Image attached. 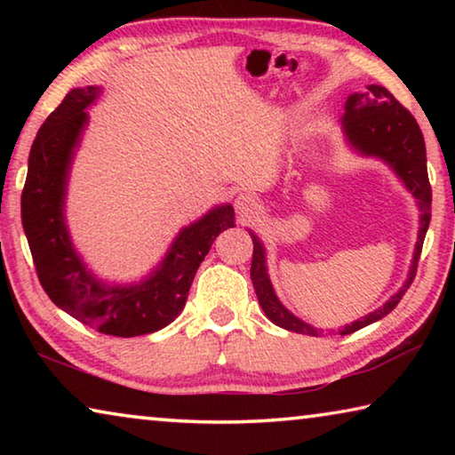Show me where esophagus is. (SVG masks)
Masks as SVG:
<instances>
[{"instance_id": "obj_1", "label": "esophagus", "mask_w": 455, "mask_h": 455, "mask_svg": "<svg viewBox=\"0 0 455 455\" xmlns=\"http://www.w3.org/2000/svg\"><path fill=\"white\" fill-rule=\"evenodd\" d=\"M235 209L238 212V219L249 220V219L255 217V214L260 211L259 198L252 196L251 192H241V195L235 198Z\"/></svg>"}]
</instances>
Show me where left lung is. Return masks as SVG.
Masks as SVG:
<instances>
[{"label": "left lung", "mask_w": 455, "mask_h": 455, "mask_svg": "<svg viewBox=\"0 0 455 455\" xmlns=\"http://www.w3.org/2000/svg\"><path fill=\"white\" fill-rule=\"evenodd\" d=\"M369 92L365 94H353L347 98L343 116V130L347 134V140L355 146L361 154L367 156L383 158L394 171L399 174V179L405 182V187L411 190V195L418 198L419 204V233L418 243H415V252L410 268V276L403 283L394 297L385 303L381 309L369 313L367 317L351 323L341 329V335L355 333L361 327H367L369 323L383 319L385 315L391 313L402 301L405 291L418 273V263L421 255L423 238H426L429 220H431V184L427 179V160H426V142L418 126V122L394 98V94L383 86H367ZM252 238V263H251V279L252 287L259 297V303L263 311L275 325H279L292 333H305L319 337V331L307 325L295 315L289 313L276 299L273 284L268 281L267 265H265V249L259 238L251 233Z\"/></svg>", "instance_id": "obj_1"}]
</instances>
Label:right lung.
<instances>
[{"label":"right lung","instance_id":"right-lung-1","mask_svg":"<svg viewBox=\"0 0 455 455\" xmlns=\"http://www.w3.org/2000/svg\"><path fill=\"white\" fill-rule=\"evenodd\" d=\"M100 88H76L37 132L21 192V222L44 291L74 319L114 337L154 333L179 317L200 263L222 230L235 227L230 204L217 206L176 236L164 263L148 281L106 287L92 276L68 236L64 198L72 154Z\"/></svg>","mask_w":455,"mask_h":455}]
</instances>
